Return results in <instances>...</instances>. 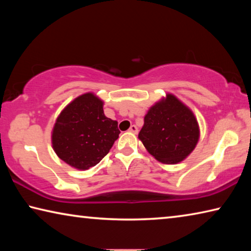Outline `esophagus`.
I'll use <instances>...</instances> for the list:
<instances>
[{
  "label": "esophagus",
  "mask_w": 251,
  "mask_h": 251,
  "mask_svg": "<svg viewBox=\"0 0 251 251\" xmlns=\"http://www.w3.org/2000/svg\"><path fill=\"white\" fill-rule=\"evenodd\" d=\"M130 133H134V134H137L138 133V129H137V127H136L135 125H131L130 127H129V129H128Z\"/></svg>",
  "instance_id": "esophagus-1"
}]
</instances>
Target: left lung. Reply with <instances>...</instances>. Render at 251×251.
I'll use <instances>...</instances> for the list:
<instances>
[{"label":"left lung","mask_w":251,"mask_h":251,"mask_svg":"<svg viewBox=\"0 0 251 251\" xmlns=\"http://www.w3.org/2000/svg\"><path fill=\"white\" fill-rule=\"evenodd\" d=\"M138 138L164 164H177L196 147L199 127L192 110L168 94L148 110Z\"/></svg>","instance_id":"8db88e82"}]
</instances>
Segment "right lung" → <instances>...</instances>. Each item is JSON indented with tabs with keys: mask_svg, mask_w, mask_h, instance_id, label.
<instances>
[{
	"mask_svg": "<svg viewBox=\"0 0 251 251\" xmlns=\"http://www.w3.org/2000/svg\"><path fill=\"white\" fill-rule=\"evenodd\" d=\"M120 133L117 122L105 116L103 101L86 93L59 114L53 128L52 144L59 158L72 167L85 171L108 154Z\"/></svg>",
	"mask_w": 251,
	"mask_h": 251,
	"instance_id": "obj_1",
	"label": "right lung"
}]
</instances>
